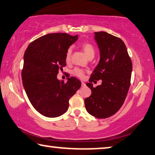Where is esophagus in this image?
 I'll use <instances>...</instances> for the list:
<instances>
[{
  "mask_svg": "<svg viewBox=\"0 0 155 155\" xmlns=\"http://www.w3.org/2000/svg\"><path fill=\"white\" fill-rule=\"evenodd\" d=\"M81 85H82V87L85 86V83L84 82H83V81H81Z\"/></svg>",
  "mask_w": 155,
  "mask_h": 155,
  "instance_id": "esophagus-1",
  "label": "esophagus"
}]
</instances>
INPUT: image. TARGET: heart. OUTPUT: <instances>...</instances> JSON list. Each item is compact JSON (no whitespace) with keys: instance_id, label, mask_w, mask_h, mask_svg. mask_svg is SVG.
<instances>
[{"instance_id":"heart-1","label":"heart","mask_w":155,"mask_h":155,"mask_svg":"<svg viewBox=\"0 0 155 155\" xmlns=\"http://www.w3.org/2000/svg\"><path fill=\"white\" fill-rule=\"evenodd\" d=\"M81 48L84 51L85 54L88 58H93L95 54V49L92 44L90 43H84L81 45ZM72 48L70 47L66 51L65 54V61L67 62H69L71 59V55H72ZM84 70L82 69L76 68L73 70L72 74L74 75H75L76 77L83 78L84 76Z\"/></svg>"}]
</instances>
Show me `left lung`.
<instances>
[{"label":"left lung","mask_w":155,"mask_h":155,"mask_svg":"<svg viewBox=\"0 0 155 155\" xmlns=\"http://www.w3.org/2000/svg\"><path fill=\"white\" fill-rule=\"evenodd\" d=\"M100 61L86 85L92 94L85 99L87 112L99 119L114 114L124 104L130 85L132 64L126 46L121 38L105 31L94 32ZM102 81L96 88L94 80Z\"/></svg>","instance_id":"obj_1"}]
</instances>
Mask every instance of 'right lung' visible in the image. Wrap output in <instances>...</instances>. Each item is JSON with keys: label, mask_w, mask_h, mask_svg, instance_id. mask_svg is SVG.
I'll use <instances>...</instances> for the list:
<instances>
[{"label": "right lung", "mask_w": 155, "mask_h": 155, "mask_svg": "<svg viewBox=\"0 0 155 155\" xmlns=\"http://www.w3.org/2000/svg\"><path fill=\"white\" fill-rule=\"evenodd\" d=\"M78 35L48 34L36 39L24 54L22 80L29 101L43 116L54 118L67 111L69 100L81 87L75 77L68 81L57 78L58 70L66 65L65 54L77 41Z\"/></svg>", "instance_id": "obj_1"}]
</instances>
